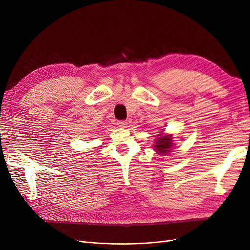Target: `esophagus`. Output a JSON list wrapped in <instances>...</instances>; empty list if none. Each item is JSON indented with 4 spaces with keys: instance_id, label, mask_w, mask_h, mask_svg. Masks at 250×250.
I'll list each match as a JSON object with an SVG mask.
<instances>
[{
    "instance_id": "34e87169",
    "label": "esophagus",
    "mask_w": 250,
    "mask_h": 250,
    "mask_svg": "<svg viewBox=\"0 0 250 250\" xmlns=\"http://www.w3.org/2000/svg\"><path fill=\"white\" fill-rule=\"evenodd\" d=\"M117 125L120 127H125L126 126V123L124 122V121H121V122H117Z\"/></svg>"
}]
</instances>
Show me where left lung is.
Returning a JSON list of instances; mask_svg holds the SVG:
<instances>
[{
    "mask_svg": "<svg viewBox=\"0 0 250 250\" xmlns=\"http://www.w3.org/2000/svg\"><path fill=\"white\" fill-rule=\"evenodd\" d=\"M157 141L155 142L154 149L157 151V153L160 155H167L170 151H171L172 145H173V140L172 137L170 135H163L159 134L157 135Z\"/></svg>",
    "mask_w": 250,
    "mask_h": 250,
    "instance_id": "8db88e82",
    "label": "left lung"
}]
</instances>
